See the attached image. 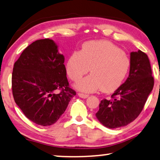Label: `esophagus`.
Here are the masks:
<instances>
[{
    "mask_svg": "<svg viewBox=\"0 0 160 160\" xmlns=\"http://www.w3.org/2000/svg\"><path fill=\"white\" fill-rule=\"evenodd\" d=\"M78 96L82 98H87L88 97V95L82 93V92H78Z\"/></svg>",
    "mask_w": 160,
    "mask_h": 160,
    "instance_id": "esophagus-1",
    "label": "esophagus"
}]
</instances>
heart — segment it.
<instances>
[{"mask_svg": "<svg viewBox=\"0 0 160 160\" xmlns=\"http://www.w3.org/2000/svg\"><path fill=\"white\" fill-rule=\"evenodd\" d=\"M130 59L117 46L106 41L85 43L81 52H75L67 62V72L78 81L89 72L91 75L75 85L80 91L92 92L101 90L109 92L120 86L130 68Z\"/></svg>", "mask_w": 160, "mask_h": 160, "instance_id": "obj_1", "label": "heart"}]
</instances>
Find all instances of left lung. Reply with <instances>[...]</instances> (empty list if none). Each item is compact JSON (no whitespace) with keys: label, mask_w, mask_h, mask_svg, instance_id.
Wrapping results in <instances>:
<instances>
[{"label":"left lung","mask_w":160,"mask_h":160,"mask_svg":"<svg viewBox=\"0 0 160 160\" xmlns=\"http://www.w3.org/2000/svg\"><path fill=\"white\" fill-rule=\"evenodd\" d=\"M130 71L126 80L99 104L95 116L109 128L125 126L138 117L154 87V78L148 56L139 50L130 54Z\"/></svg>","instance_id":"obj_1"}]
</instances>
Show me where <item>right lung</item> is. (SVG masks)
<instances>
[{
	"instance_id": "right-lung-1",
	"label": "right lung",
	"mask_w": 160,
	"mask_h": 160,
	"mask_svg": "<svg viewBox=\"0 0 160 160\" xmlns=\"http://www.w3.org/2000/svg\"><path fill=\"white\" fill-rule=\"evenodd\" d=\"M64 62L55 42L44 39L28 45L14 63V101L26 117L38 125L57 122L76 95L69 86Z\"/></svg>"
}]
</instances>
